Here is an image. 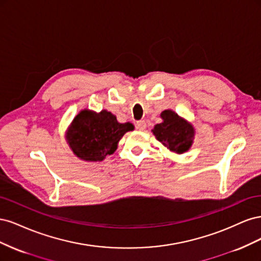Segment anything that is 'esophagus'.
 <instances>
[{
	"instance_id": "obj_1",
	"label": "esophagus",
	"mask_w": 261,
	"mask_h": 261,
	"mask_svg": "<svg viewBox=\"0 0 261 261\" xmlns=\"http://www.w3.org/2000/svg\"><path fill=\"white\" fill-rule=\"evenodd\" d=\"M146 126H147V124H146L145 121H138L136 123V127L139 130H145L146 129Z\"/></svg>"
}]
</instances>
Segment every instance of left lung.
<instances>
[{
  "instance_id": "obj_1",
  "label": "left lung",
  "mask_w": 261,
  "mask_h": 261,
  "mask_svg": "<svg viewBox=\"0 0 261 261\" xmlns=\"http://www.w3.org/2000/svg\"><path fill=\"white\" fill-rule=\"evenodd\" d=\"M160 117L162 122L154 125L152 129L156 140H159L171 152L177 154L187 152L195 138L193 124L171 109L164 110Z\"/></svg>"
}]
</instances>
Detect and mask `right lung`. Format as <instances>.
<instances>
[{"label": "right lung", "instance_id": "right-lung-1", "mask_svg": "<svg viewBox=\"0 0 261 261\" xmlns=\"http://www.w3.org/2000/svg\"><path fill=\"white\" fill-rule=\"evenodd\" d=\"M129 122H117L116 116L107 110L100 112L84 109L65 132V139L73 153L86 162H100L113 154L118 141L127 132L134 130Z\"/></svg>", "mask_w": 261, "mask_h": 261}]
</instances>
